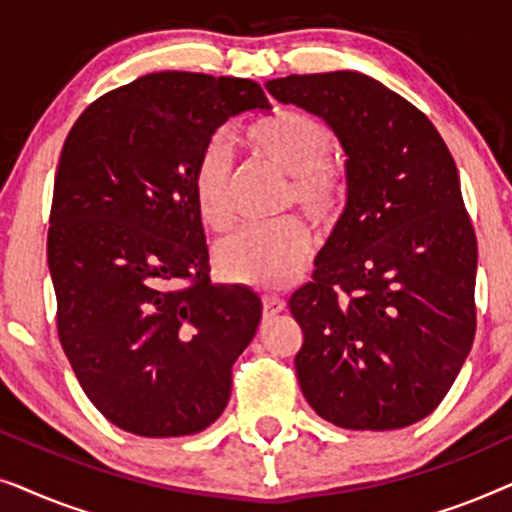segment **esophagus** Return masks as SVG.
Returning a JSON list of instances; mask_svg holds the SVG:
<instances>
[{"label":"esophagus","mask_w":512,"mask_h":512,"mask_svg":"<svg viewBox=\"0 0 512 512\" xmlns=\"http://www.w3.org/2000/svg\"><path fill=\"white\" fill-rule=\"evenodd\" d=\"M286 303L279 296H263V319L277 317L279 312H284Z\"/></svg>","instance_id":"esophagus-1"}]
</instances>
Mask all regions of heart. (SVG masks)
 <instances>
[{
  "mask_svg": "<svg viewBox=\"0 0 512 512\" xmlns=\"http://www.w3.org/2000/svg\"><path fill=\"white\" fill-rule=\"evenodd\" d=\"M247 146L279 172L289 174L282 209L298 207L319 230H331L345 207V181L331 165L338 137L319 118L279 111L247 130ZM193 200L202 223L226 233L235 223L233 160L226 144L212 139L195 160ZM312 235L296 216L247 226L214 251L216 270L235 284L275 289L291 282L310 256Z\"/></svg>",
  "mask_w": 512,
  "mask_h": 512,
  "instance_id": "1",
  "label": "heart"
}]
</instances>
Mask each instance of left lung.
<instances>
[{"label":"left lung","instance_id":"obj_1","mask_svg":"<svg viewBox=\"0 0 512 512\" xmlns=\"http://www.w3.org/2000/svg\"><path fill=\"white\" fill-rule=\"evenodd\" d=\"M265 88L324 118L349 156L345 212L289 300L303 396L340 429L415 424L457 380L478 324V240L452 153L424 111L366 74Z\"/></svg>","mask_w":512,"mask_h":512}]
</instances>
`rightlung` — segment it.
Returning <instances> with one entry per match:
<instances>
[{"instance_id":"1","label":"right lung","mask_w":512,"mask_h":512,"mask_svg":"<svg viewBox=\"0 0 512 512\" xmlns=\"http://www.w3.org/2000/svg\"><path fill=\"white\" fill-rule=\"evenodd\" d=\"M268 111L233 76L156 72L79 116L55 172L48 268L58 338L90 403L144 438L191 436L228 405L261 298L214 286L191 177L216 128Z\"/></svg>"}]
</instances>
